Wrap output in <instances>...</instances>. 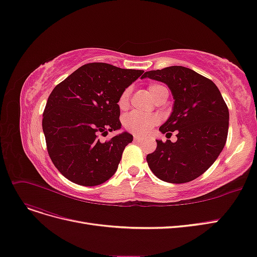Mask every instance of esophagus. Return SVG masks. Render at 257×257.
<instances>
[{
	"label": "esophagus",
	"mask_w": 257,
	"mask_h": 257,
	"mask_svg": "<svg viewBox=\"0 0 257 257\" xmlns=\"http://www.w3.org/2000/svg\"><path fill=\"white\" fill-rule=\"evenodd\" d=\"M143 139H144V138H143V137H140V136H137V135H136V136H134V140L136 141V143H139V141H141Z\"/></svg>",
	"instance_id": "34e87169"
}]
</instances>
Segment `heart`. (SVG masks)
<instances>
[{
  "instance_id": "obj_1",
  "label": "heart",
  "mask_w": 257,
  "mask_h": 257,
  "mask_svg": "<svg viewBox=\"0 0 257 257\" xmlns=\"http://www.w3.org/2000/svg\"><path fill=\"white\" fill-rule=\"evenodd\" d=\"M163 89H166V87L159 84H151L148 87L149 93L151 94L153 100L156 99L158 93L161 92ZM130 94L131 89L126 88V89L123 90L121 95L119 96L118 100V106L120 109H126L128 106L130 101ZM159 122L158 116L154 113H138V112H131L127 116L123 119V125L126 128V131L133 133V134H138V135H145L155 126Z\"/></svg>"
}]
</instances>
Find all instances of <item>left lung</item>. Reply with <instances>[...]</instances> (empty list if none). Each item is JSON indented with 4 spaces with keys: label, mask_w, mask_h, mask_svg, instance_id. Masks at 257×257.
Instances as JSON below:
<instances>
[{
    "label": "left lung",
    "mask_w": 257,
    "mask_h": 257,
    "mask_svg": "<svg viewBox=\"0 0 257 257\" xmlns=\"http://www.w3.org/2000/svg\"><path fill=\"white\" fill-rule=\"evenodd\" d=\"M165 83L174 99L170 117L159 127L178 140H156L157 148L148 154L150 169L162 181L182 184L199 178L222 151L228 132V108L218 87L193 70L171 66L143 75Z\"/></svg>",
    "instance_id": "left-lung-1"
}]
</instances>
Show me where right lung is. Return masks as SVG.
<instances>
[{
  "label": "right lung",
  "mask_w": 257,
  "mask_h": 257,
  "mask_svg": "<svg viewBox=\"0 0 257 257\" xmlns=\"http://www.w3.org/2000/svg\"><path fill=\"white\" fill-rule=\"evenodd\" d=\"M143 73L91 63L53 89L43 111L42 130L53 164L69 181L96 186L117 171L133 136L123 132L105 143L98 136L121 128L119 96Z\"/></svg>",
  "instance_id": "right-lung-1"
}]
</instances>
